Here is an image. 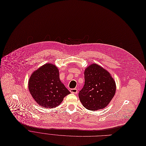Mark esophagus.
Wrapping results in <instances>:
<instances>
[{"instance_id": "1", "label": "esophagus", "mask_w": 146, "mask_h": 146, "mask_svg": "<svg viewBox=\"0 0 146 146\" xmlns=\"http://www.w3.org/2000/svg\"><path fill=\"white\" fill-rule=\"evenodd\" d=\"M70 92L72 93V94H78V89H76V88L71 89L70 90Z\"/></svg>"}]
</instances>
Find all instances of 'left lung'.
Returning a JSON list of instances; mask_svg holds the SVG:
<instances>
[{"mask_svg":"<svg viewBox=\"0 0 146 146\" xmlns=\"http://www.w3.org/2000/svg\"><path fill=\"white\" fill-rule=\"evenodd\" d=\"M84 74L85 85L79 93L80 102L90 111L104 108L115 93V82L109 72L96 64L88 67Z\"/></svg>","mask_w":146,"mask_h":146,"instance_id":"8db88e82","label":"left lung"}]
</instances>
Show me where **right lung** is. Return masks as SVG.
<instances>
[{
    "label": "right lung",
    "mask_w": 146,
    "mask_h": 146,
    "mask_svg": "<svg viewBox=\"0 0 146 146\" xmlns=\"http://www.w3.org/2000/svg\"><path fill=\"white\" fill-rule=\"evenodd\" d=\"M28 88L37 104L45 108L58 106L70 94L61 82L57 67L51 63L43 65L32 74Z\"/></svg>",
    "instance_id": "obj_1"
}]
</instances>
